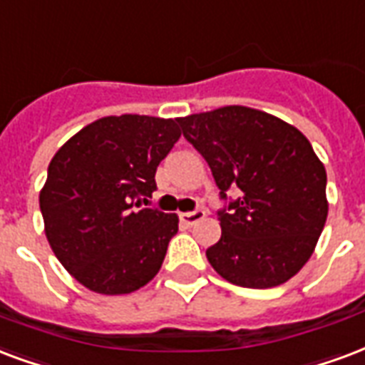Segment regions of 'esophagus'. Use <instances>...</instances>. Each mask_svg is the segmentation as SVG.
Here are the masks:
<instances>
[{
	"label": "esophagus",
	"mask_w": 365,
	"mask_h": 365,
	"mask_svg": "<svg viewBox=\"0 0 365 365\" xmlns=\"http://www.w3.org/2000/svg\"><path fill=\"white\" fill-rule=\"evenodd\" d=\"M179 217H180V221L186 225V227H192L196 221H200V219L205 217V212H204V210H194V212L180 213Z\"/></svg>",
	"instance_id": "obj_1"
}]
</instances>
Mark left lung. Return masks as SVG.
Listing matches in <instances>:
<instances>
[{"label": "left lung", "mask_w": 365, "mask_h": 365, "mask_svg": "<svg viewBox=\"0 0 365 365\" xmlns=\"http://www.w3.org/2000/svg\"><path fill=\"white\" fill-rule=\"evenodd\" d=\"M177 123L212 169L223 202L221 238L205 250L207 262L246 289L287 283L309 259L327 219V173L308 138L273 115L240 106Z\"/></svg>", "instance_id": "obj_1"}]
</instances>
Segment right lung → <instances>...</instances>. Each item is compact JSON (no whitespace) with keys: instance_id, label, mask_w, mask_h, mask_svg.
I'll use <instances>...</instances> for the list:
<instances>
[{"instance_id":"obj_1","label":"right lung","mask_w":365,"mask_h":365,"mask_svg":"<svg viewBox=\"0 0 365 365\" xmlns=\"http://www.w3.org/2000/svg\"><path fill=\"white\" fill-rule=\"evenodd\" d=\"M179 138L177 119L103 117L53 155L40 192L46 237L86 289L128 294L158 275L179 217L142 200L158 190V165Z\"/></svg>"}]
</instances>
